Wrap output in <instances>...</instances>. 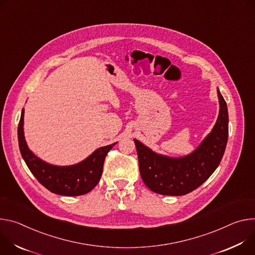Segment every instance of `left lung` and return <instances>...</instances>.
<instances>
[{
    "mask_svg": "<svg viewBox=\"0 0 255 255\" xmlns=\"http://www.w3.org/2000/svg\"><path fill=\"white\" fill-rule=\"evenodd\" d=\"M220 112L217 123L203 143L190 155L169 158L156 154L133 139L144 183L164 195H184L201 186L219 166L228 140V109L218 90Z\"/></svg>",
    "mask_w": 255,
    "mask_h": 255,
    "instance_id": "1",
    "label": "left lung"
}]
</instances>
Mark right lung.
<instances>
[{
    "instance_id": "1",
    "label": "right lung",
    "mask_w": 255,
    "mask_h": 255,
    "mask_svg": "<svg viewBox=\"0 0 255 255\" xmlns=\"http://www.w3.org/2000/svg\"><path fill=\"white\" fill-rule=\"evenodd\" d=\"M24 109L18 126L21 155L35 178L49 191L67 196H77L91 191L99 182L107 153L117 143L97 149L87 159L72 166H54L37 158L28 149L23 132Z\"/></svg>"
}]
</instances>
